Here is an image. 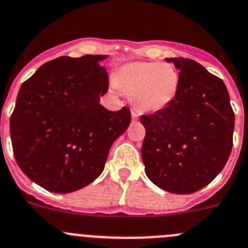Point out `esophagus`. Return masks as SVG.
Returning a JSON list of instances; mask_svg holds the SVG:
<instances>
[{"instance_id":"34e87169","label":"esophagus","mask_w":248,"mask_h":248,"mask_svg":"<svg viewBox=\"0 0 248 248\" xmlns=\"http://www.w3.org/2000/svg\"><path fill=\"white\" fill-rule=\"evenodd\" d=\"M131 117H133V119H138V117H139V114H138V112L136 110H131Z\"/></svg>"}]
</instances>
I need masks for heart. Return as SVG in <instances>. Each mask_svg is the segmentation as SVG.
I'll use <instances>...</instances> for the list:
<instances>
[{
	"instance_id": "b5f03b06",
	"label": "heart",
	"mask_w": 248,
	"mask_h": 248,
	"mask_svg": "<svg viewBox=\"0 0 248 248\" xmlns=\"http://www.w3.org/2000/svg\"><path fill=\"white\" fill-rule=\"evenodd\" d=\"M113 81L139 112H157L176 98L181 76L170 62L136 61L118 67Z\"/></svg>"
}]
</instances>
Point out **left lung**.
Masks as SVG:
<instances>
[{
    "mask_svg": "<svg viewBox=\"0 0 248 248\" xmlns=\"http://www.w3.org/2000/svg\"><path fill=\"white\" fill-rule=\"evenodd\" d=\"M179 70L176 98L166 108L141 115L145 172L161 189L190 194L224 169L232 149L235 113L222 79L201 63L166 59Z\"/></svg>",
    "mask_w": 248,
    "mask_h": 248,
    "instance_id": "1",
    "label": "left lung"
}]
</instances>
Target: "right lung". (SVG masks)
I'll use <instances>...</instances> for the list:
<instances>
[{"mask_svg": "<svg viewBox=\"0 0 248 248\" xmlns=\"http://www.w3.org/2000/svg\"><path fill=\"white\" fill-rule=\"evenodd\" d=\"M104 55L61 58L44 63L18 92L10 130L23 173L44 189L70 193L102 173L109 150L130 124L128 107L99 104L108 91Z\"/></svg>", "mask_w": 248, "mask_h": 248, "instance_id": "1", "label": "right lung"}]
</instances>
